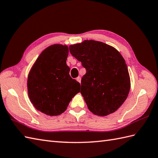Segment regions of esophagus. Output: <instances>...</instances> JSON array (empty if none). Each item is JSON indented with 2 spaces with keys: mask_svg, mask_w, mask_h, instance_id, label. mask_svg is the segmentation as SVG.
Returning a JSON list of instances; mask_svg holds the SVG:
<instances>
[{
  "mask_svg": "<svg viewBox=\"0 0 158 158\" xmlns=\"http://www.w3.org/2000/svg\"><path fill=\"white\" fill-rule=\"evenodd\" d=\"M77 81L78 82H79V83H81V77H78L77 78V79H76Z\"/></svg>",
  "mask_w": 158,
  "mask_h": 158,
  "instance_id": "esophagus-1",
  "label": "esophagus"
}]
</instances>
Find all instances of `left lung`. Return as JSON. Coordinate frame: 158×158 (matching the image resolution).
Returning <instances> with one entry per match:
<instances>
[{
  "label": "left lung",
  "instance_id": "obj_1",
  "mask_svg": "<svg viewBox=\"0 0 158 158\" xmlns=\"http://www.w3.org/2000/svg\"><path fill=\"white\" fill-rule=\"evenodd\" d=\"M69 50L86 69L81 94L89 111L100 116L116 112L131 88L127 65L121 54L112 46L92 40L71 44Z\"/></svg>",
  "mask_w": 158,
  "mask_h": 158
}]
</instances>
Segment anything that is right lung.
I'll list each match as a JSON object with an SVG mask.
<instances>
[{
    "label": "right lung",
    "instance_id": "obj_1",
    "mask_svg": "<svg viewBox=\"0 0 158 158\" xmlns=\"http://www.w3.org/2000/svg\"><path fill=\"white\" fill-rule=\"evenodd\" d=\"M69 47L55 44L39 55L29 72L27 94L35 109L48 116H58L80 92V83L69 75L67 64Z\"/></svg>",
    "mask_w": 158,
    "mask_h": 158
}]
</instances>
